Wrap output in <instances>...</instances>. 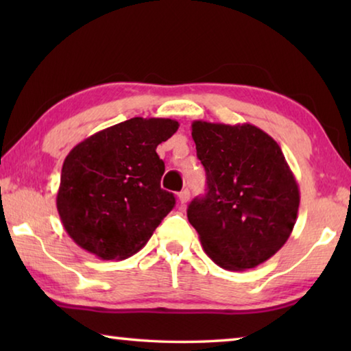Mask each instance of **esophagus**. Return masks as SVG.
<instances>
[{"label":"esophagus","instance_id":"34e87169","mask_svg":"<svg viewBox=\"0 0 351 351\" xmlns=\"http://www.w3.org/2000/svg\"><path fill=\"white\" fill-rule=\"evenodd\" d=\"M189 199H190V192H189V189H184L182 192H180V201H181V204H186Z\"/></svg>","mask_w":351,"mask_h":351}]
</instances>
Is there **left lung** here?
<instances>
[{"label":"left lung","instance_id":"left-lung-1","mask_svg":"<svg viewBox=\"0 0 351 351\" xmlns=\"http://www.w3.org/2000/svg\"><path fill=\"white\" fill-rule=\"evenodd\" d=\"M192 138L207 193L187 209L206 254L229 271L271 258L297 219L300 192L282 148L251 123L195 121Z\"/></svg>","mask_w":351,"mask_h":351}]
</instances>
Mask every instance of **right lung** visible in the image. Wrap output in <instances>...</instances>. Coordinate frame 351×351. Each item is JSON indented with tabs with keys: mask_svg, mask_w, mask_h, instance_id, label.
<instances>
[{
	"mask_svg": "<svg viewBox=\"0 0 351 351\" xmlns=\"http://www.w3.org/2000/svg\"><path fill=\"white\" fill-rule=\"evenodd\" d=\"M178 127L173 119L133 117L68 153L57 210L74 243L102 260H123L150 240L176 204L161 189L165 165L156 147Z\"/></svg>",
	"mask_w": 351,
	"mask_h": 351,
	"instance_id": "obj_1",
	"label": "right lung"
}]
</instances>
